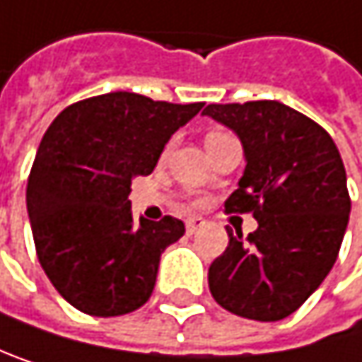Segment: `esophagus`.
Here are the masks:
<instances>
[{"label": "esophagus", "instance_id": "obj_1", "mask_svg": "<svg viewBox=\"0 0 362 362\" xmlns=\"http://www.w3.org/2000/svg\"><path fill=\"white\" fill-rule=\"evenodd\" d=\"M204 223H206V221H204L202 217H192V219H187V223H185V226H187V232H189V234H194V232H198Z\"/></svg>", "mask_w": 362, "mask_h": 362}]
</instances>
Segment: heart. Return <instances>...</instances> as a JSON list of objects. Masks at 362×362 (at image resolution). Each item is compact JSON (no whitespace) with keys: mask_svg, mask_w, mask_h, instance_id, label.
<instances>
[{"mask_svg":"<svg viewBox=\"0 0 362 362\" xmlns=\"http://www.w3.org/2000/svg\"><path fill=\"white\" fill-rule=\"evenodd\" d=\"M217 136H223V134H209V136H206V141H209V139H217Z\"/></svg>","mask_w":362,"mask_h":362,"instance_id":"obj_1","label":"heart"}]
</instances>
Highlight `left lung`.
<instances>
[{
    "label": "left lung",
    "mask_w": 362,
    "mask_h": 362,
    "mask_svg": "<svg viewBox=\"0 0 362 362\" xmlns=\"http://www.w3.org/2000/svg\"><path fill=\"white\" fill-rule=\"evenodd\" d=\"M204 115L243 143L245 173L226 200L253 213L257 230L209 268L215 301L243 318L274 322L293 314L331 272L350 217L341 156L325 128L278 100L209 105Z\"/></svg>",
    "instance_id": "8db88e82"
}]
</instances>
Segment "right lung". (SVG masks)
<instances>
[{"instance_id": "right-lung-1", "label": "right lung", "mask_w": 362, "mask_h": 362, "mask_svg": "<svg viewBox=\"0 0 362 362\" xmlns=\"http://www.w3.org/2000/svg\"><path fill=\"white\" fill-rule=\"evenodd\" d=\"M202 107L109 92L69 105L46 130L27 213L42 268L80 312L119 316L149 299L160 257L185 226L170 215L134 221L130 185Z\"/></svg>"}]
</instances>
